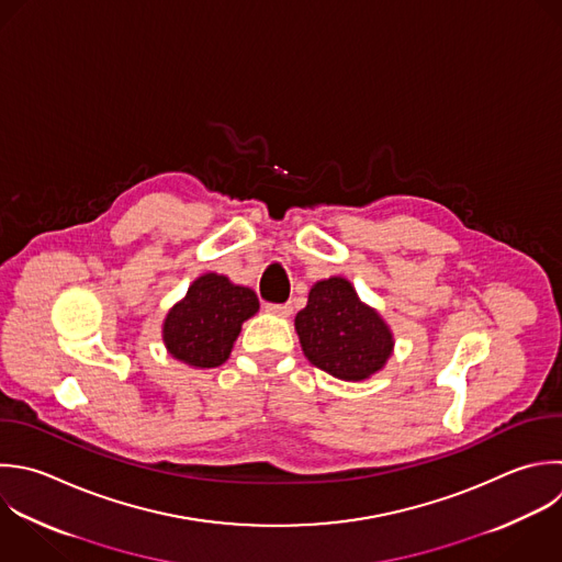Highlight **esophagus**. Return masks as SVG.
<instances>
[{"label":"esophagus","instance_id":"34e87169","mask_svg":"<svg viewBox=\"0 0 562 562\" xmlns=\"http://www.w3.org/2000/svg\"><path fill=\"white\" fill-rule=\"evenodd\" d=\"M266 310L277 314V316H290L292 314V305L290 303H266Z\"/></svg>","mask_w":562,"mask_h":562}]
</instances>
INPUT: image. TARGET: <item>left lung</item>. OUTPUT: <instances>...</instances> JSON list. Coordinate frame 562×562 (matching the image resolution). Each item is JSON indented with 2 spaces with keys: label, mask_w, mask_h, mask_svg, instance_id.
<instances>
[{
  "label": "left lung",
  "mask_w": 562,
  "mask_h": 562,
  "mask_svg": "<svg viewBox=\"0 0 562 562\" xmlns=\"http://www.w3.org/2000/svg\"><path fill=\"white\" fill-rule=\"evenodd\" d=\"M294 327L307 360L338 380H364L391 356L393 336L386 323L360 303L349 281H318Z\"/></svg>",
  "instance_id": "1"
}]
</instances>
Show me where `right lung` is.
Wrapping results in <instances>:
<instances>
[{
	"mask_svg": "<svg viewBox=\"0 0 562 562\" xmlns=\"http://www.w3.org/2000/svg\"><path fill=\"white\" fill-rule=\"evenodd\" d=\"M257 310L259 299L250 288L233 285L222 274H204L167 314L165 345L191 367H220L228 360L241 323Z\"/></svg>",
	"mask_w": 562,
	"mask_h": 562,
	"instance_id": "obj_1",
	"label": "right lung"
}]
</instances>
